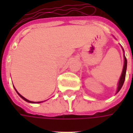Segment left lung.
<instances>
[{"instance_id": "obj_1", "label": "left lung", "mask_w": 133, "mask_h": 133, "mask_svg": "<svg viewBox=\"0 0 133 133\" xmlns=\"http://www.w3.org/2000/svg\"><path fill=\"white\" fill-rule=\"evenodd\" d=\"M123 51H124V50H123ZM126 69H127V59H126L125 56L124 55V65H123V72H122V74H121V76H120V80H119V82H118V85H117V92H116V93H117V92H119L120 90V89H121V88L123 87L124 81H125V79Z\"/></svg>"}]
</instances>
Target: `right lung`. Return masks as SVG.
I'll return each mask as SVG.
<instances>
[{
	"label": "right lung",
	"instance_id": "add662e5",
	"mask_svg": "<svg viewBox=\"0 0 133 133\" xmlns=\"http://www.w3.org/2000/svg\"><path fill=\"white\" fill-rule=\"evenodd\" d=\"M15 89H16V88H15ZM16 92H17V93L18 94L19 96H20V97H21V98L22 99H23V100H25V101H26V102H28V103H41V102H36V103H35V102H33V101H30V100H27L26 98H25L24 97H23V96H22V95H21V94H20V93H19V92H18V91H17V90H16Z\"/></svg>",
	"mask_w": 133,
	"mask_h": 133
}]
</instances>
